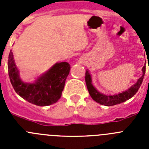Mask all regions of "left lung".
<instances>
[{"mask_svg": "<svg viewBox=\"0 0 149 149\" xmlns=\"http://www.w3.org/2000/svg\"><path fill=\"white\" fill-rule=\"evenodd\" d=\"M142 71H143V75L138 79L136 84H134L132 86H131L125 92H122V93H119V94L116 95H106L102 94V93H99L93 86V85L92 84L91 74L88 70L86 71V74H86L85 81H86V86H87L89 95L94 101L99 103L100 104L105 105V106H113V105L119 104L125 102L127 100L130 99L137 93L138 89L141 86L143 78H144L145 72H146V65L143 66Z\"/></svg>", "mask_w": 149, "mask_h": 149, "instance_id": "1", "label": "left lung"}]
</instances>
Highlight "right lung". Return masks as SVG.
<instances>
[{
	"mask_svg": "<svg viewBox=\"0 0 149 149\" xmlns=\"http://www.w3.org/2000/svg\"><path fill=\"white\" fill-rule=\"evenodd\" d=\"M70 68L66 62L56 63L35 82L30 84L22 81L19 77L12 51L8 59V72L13 89L22 98L41 107L51 105L60 99Z\"/></svg>",
	"mask_w": 149,
	"mask_h": 149,
	"instance_id": "add662e5",
	"label": "right lung"
}]
</instances>
